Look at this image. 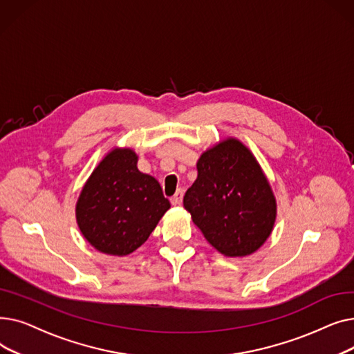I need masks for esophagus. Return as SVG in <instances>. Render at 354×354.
Listing matches in <instances>:
<instances>
[{
    "mask_svg": "<svg viewBox=\"0 0 354 354\" xmlns=\"http://www.w3.org/2000/svg\"><path fill=\"white\" fill-rule=\"evenodd\" d=\"M182 198H183V191H182V189H178L176 194H175V195L172 196V199H171L172 205H180V203H182Z\"/></svg>",
    "mask_w": 354,
    "mask_h": 354,
    "instance_id": "esophagus-1",
    "label": "esophagus"
}]
</instances>
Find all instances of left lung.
Here are the masks:
<instances>
[{"label": "left lung", "instance_id": "8db88e82", "mask_svg": "<svg viewBox=\"0 0 354 354\" xmlns=\"http://www.w3.org/2000/svg\"><path fill=\"white\" fill-rule=\"evenodd\" d=\"M198 178L183 196V207L208 243L227 257H245L272 232L277 202L250 149L228 138L203 152Z\"/></svg>", "mask_w": 354, "mask_h": 354}]
</instances>
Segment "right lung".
Segmentation results:
<instances>
[{
  "label": "right lung",
  "mask_w": 354,
  "mask_h": 354,
  "mask_svg": "<svg viewBox=\"0 0 354 354\" xmlns=\"http://www.w3.org/2000/svg\"><path fill=\"white\" fill-rule=\"evenodd\" d=\"M169 208L159 182L138 169L132 149L115 147L84 183L76 219L91 247L123 257L145 244Z\"/></svg>",
  "instance_id": "add662e5"
}]
</instances>
